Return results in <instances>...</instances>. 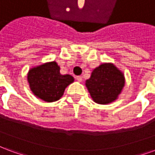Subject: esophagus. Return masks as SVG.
<instances>
[{
    "label": "esophagus",
    "mask_w": 155,
    "mask_h": 155,
    "mask_svg": "<svg viewBox=\"0 0 155 155\" xmlns=\"http://www.w3.org/2000/svg\"><path fill=\"white\" fill-rule=\"evenodd\" d=\"M76 80H77L79 82H81V81H82V76H77V77H76Z\"/></svg>",
    "instance_id": "34e87169"
}]
</instances>
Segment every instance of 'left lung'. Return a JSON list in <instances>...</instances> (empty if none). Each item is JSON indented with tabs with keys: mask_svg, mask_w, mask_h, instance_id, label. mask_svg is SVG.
Listing matches in <instances>:
<instances>
[{
	"mask_svg": "<svg viewBox=\"0 0 155 155\" xmlns=\"http://www.w3.org/2000/svg\"><path fill=\"white\" fill-rule=\"evenodd\" d=\"M85 85L94 102L106 104L115 101L124 85V76L113 64L105 63L95 68Z\"/></svg>",
	"mask_w": 155,
	"mask_h": 155,
	"instance_id": "obj_1",
	"label": "left lung"
}]
</instances>
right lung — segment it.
Segmentation results:
<instances>
[{"instance_id":"obj_1","label":"right lung","mask_w":155,"mask_h":155,"mask_svg":"<svg viewBox=\"0 0 155 155\" xmlns=\"http://www.w3.org/2000/svg\"><path fill=\"white\" fill-rule=\"evenodd\" d=\"M27 79L33 94L46 102L60 100L65 88L74 81L70 74L60 73V67L55 61L31 69Z\"/></svg>"}]
</instances>
